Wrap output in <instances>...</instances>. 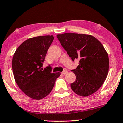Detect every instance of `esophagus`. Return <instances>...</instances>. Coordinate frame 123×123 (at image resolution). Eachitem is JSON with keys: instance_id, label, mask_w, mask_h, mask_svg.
I'll list each match as a JSON object with an SVG mask.
<instances>
[{"instance_id": "esophagus-1", "label": "esophagus", "mask_w": 123, "mask_h": 123, "mask_svg": "<svg viewBox=\"0 0 123 123\" xmlns=\"http://www.w3.org/2000/svg\"><path fill=\"white\" fill-rule=\"evenodd\" d=\"M68 73V71L67 70H63V72H62V74H63V75H66L67 73Z\"/></svg>"}]
</instances>
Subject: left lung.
I'll use <instances>...</instances> for the list:
<instances>
[{
    "label": "left lung",
    "instance_id": "1",
    "mask_svg": "<svg viewBox=\"0 0 123 123\" xmlns=\"http://www.w3.org/2000/svg\"><path fill=\"white\" fill-rule=\"evenodd\" d=\"M57 37L73 61L79 60V65L72 70L76 76L70 84L73 91L81 97L93 94L103 85L109 72V56L103 44L90 35L64 33Z\"/></svg>",
    "mask_w": 123,
    "mask_h": 123
}]
</instances>
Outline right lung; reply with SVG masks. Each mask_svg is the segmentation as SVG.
I'll use <instances>...</instances> for the list:
<instances>
[{"mask_svg":"<svg viewBox=\"0 0 123 123\" xmlns=\"http://www.w3.org/2000/svg\"><path fill=\"white\" fill-rule=\"evenodd\" d=\"M54 40L53 35L32 37L23 42L14 53L12 67L14 80L25 94L40 100L51 92L61 73H52L51 67L43 69L48 50Z\"/></svg>","mask_w":123,"mask_h":123,"instance_id":"1","label":"right lung"}]
</instances>
